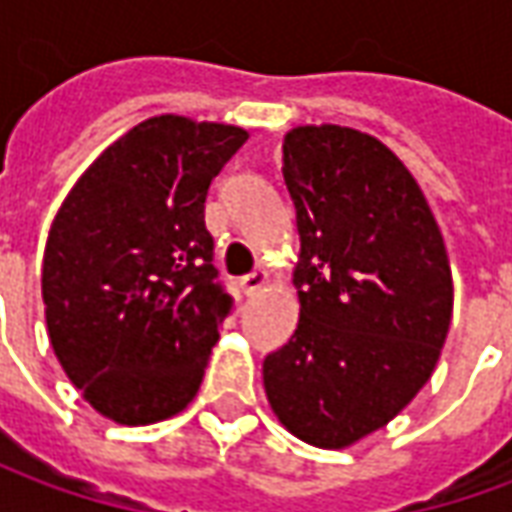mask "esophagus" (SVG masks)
I'll return each instance as SVG.
<instances>
[{"label": "esophagus", "instance_id": "34e87169", "mask_svg": "<svg viewBox=\"0 0 512 512\" xmlns=\"http://www.w3.org/2000/svg\"><path fill=\"white\" fill-rule=\"evenodd\" d=\"M238 285H241V290H244L246 296H252V293H257L260 288H266L268 274L266 271H252V274H246V277L238 279Z\"/></svg>", "mask_w": 512, "mask_h": 512}]
</instances>
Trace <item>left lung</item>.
I'll list each match as a JSON object with an SVG mask.
<instances>
[{"mask_svg": "<svg viewBox=\"0 0 512 512\" xmlns=\"http://www.w3.org/2000/svg\"><path fill=\"white\" fill-rule=\"evenodd\" d=\"M301 252L299 326L263 362L268 403L307 444L343 450L428 384L452 318L444 238L376 136L299 126L282 145Z\"/></svg>", "mask_w": 512, "mask_h": 512, "instance_id": "obj_1", "label": "left lung"}]
</instances>
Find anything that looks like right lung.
<instances>
[{"mask_svg": "<svg viewBox=\"0 0 512 512\" xmlns=\"http://www.w3.org/2000/svg\"><path fill=\"white\" fill-rule=\"evenodd\" d=\"M246 136L150 117L95 158L54 216L40 277L51 348L84 400L120 425L175 417L200 389L233 310L205 197Z\"/></svg>", "mask_w": 512, "mask_h": 512, "instance_id": "obj_1", "label": "right lung"}]
</instances>
